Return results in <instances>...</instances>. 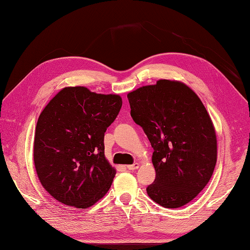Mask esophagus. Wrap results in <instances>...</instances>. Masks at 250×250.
I'll use <instances>...</instances> for the list:
<instances>
[{
  "label": "esophagus",
  "mask_w": 250,
  "mask_h": 250,
  "mask_svg": "<svg viewBox=\"0 0 250 250\" xmlns=\"http://www.w3.org/2000/svg\"><path fill=\"white\" fill-rule=\"evenodd\" d=\"M138 167H139L138 163H134V164H131V165H127V169L136 170V169H138Z\"/></svg>",
  "instance_id": "obj_1"
}]
</instances>
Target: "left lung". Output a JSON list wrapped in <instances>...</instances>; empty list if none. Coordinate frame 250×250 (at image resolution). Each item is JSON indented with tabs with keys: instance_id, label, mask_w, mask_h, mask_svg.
Here are the masks:
<instances>
[{
	"instance_id": "8db88e82",
	"label": "left lung",
	"mask_w": 250,
	"mask_h": 250,
	"mask_svg": "<svg viewBox=\"0 0 250 250\" xmlns=\"http://www.w3.org/2000/svg\"><path fill=\"white\" fill-rule=\"evenodd\" d=\"M130 115L153 147L155 179L146 193L165 208L191 202L210 180L217 138L209 114L190 87L160 80L127 95Z\"/></svg>"
}]
</instances>
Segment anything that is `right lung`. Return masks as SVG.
Instances as JSON below:
<instances>
[{
  "instance_id": "add662e5",
  "label": "right lung",
  "mask_w": 250,
  "mask_h": 250,
  "mask_svg": "<svg viewBox=\"0 0 250 250\" xmlns=\"http://www.w3.org/2000/svg\"><path fill=\"white\" fill-rule=\"evenodd\" d=\"M122 108L119 95L83 86L61 89L40 114L34 137L39 179L58 202L88 208L104 197L115 176L104 157V132Z\"/></svg>"
}]
</instances>
